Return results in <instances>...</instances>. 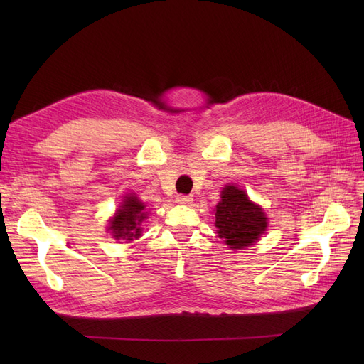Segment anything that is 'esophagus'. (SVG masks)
I'll return each instance as SVG.
<instances>
[{
	"instance_id": "1",
	"label": "esophagus",
	"mask_w": 364,
	"mask_h": 364,
	"mask_svg": "<svg viewBox=\"0 0 364 364\" xmlns=\"http://www.w3.org/2000/svg\"><path fill=\"white\" fill-rule=\"evenodd\" d=\"M176 202L179 205H190L193 202V196H186V194H179L176 197Z\"/></svg>"
}]
</instances>
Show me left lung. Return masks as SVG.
<instances>
[{
	"mask_svg": "<svg viewBox=\"0 0 364 364\" xmlns=\"http://www.w3.org/2000/svg\"><path fill=\"white\" fill-rule=\"evenodd\" d=\"M215 226L220 238L230 249H245L264 234L267 218L262 209L249 200L247 194L234 185H226L215 208Z\"/></svg>",
	"mask_w": 364,
	"mask_h": 364,
	"instance_id": "8db88e82",
	"label": "left lung"
}]
</instances>
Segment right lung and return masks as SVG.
Listing matches in <instances>:
<instances>
[{
	"label": "right lung",
	"mask_w": 364,
	"mask_h": 364,
	"mask_svg": "<svg viewBox=\"0 0 364 364\" xmlns=\"http://www.w3.org/2000/svg\"><path fill=\"white\" fill-rule=\"evenodd\" d=\"M146 206L142 202H139L138 197L129 196L124 199L123 205L119 206L115 217L111 220L109 225V230L114 235V238L119 240H129L134 241V238H138L141 235V222L146 217Z\"/></svg>",
	"instance_id": "right-lung-1"
}]
</instances>
